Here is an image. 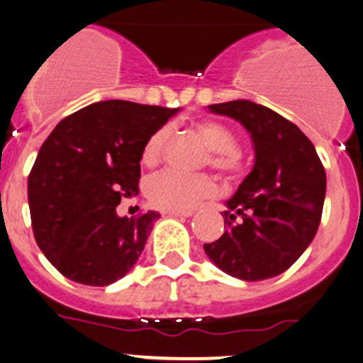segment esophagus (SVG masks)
I'll list each match as a JSON object with an SVG mask.
<instances>
[{
	"label": "esophagus",
	"instance_id": "esophagus-1",
	"mask_svg": "<svg viewBox=\"0 0 363 363\" xmlns=\"http://www.w3.org/2000/svg\"><path fill=\"white\" fill-rule=\"evenodd\" d=\"M162 214H164V216H180V218L185 216V218H189V216H192L194 211H192V209H190V211H171V209H164Z\"/></svg>",
	"mask_w": 363,
	"mask_h": 363
}]
</instances>
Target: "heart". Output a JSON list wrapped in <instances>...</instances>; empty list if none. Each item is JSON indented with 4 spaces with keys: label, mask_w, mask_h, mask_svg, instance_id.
<instances>
[{
    "label": "heart",
    "mask_w": 363,
    "mask_h": 363,
    "mask_svg": "<svg viewBox=\"0 0 363 363\" xmlns=\"http://www.w3.org/2000/svg\"><path fill=\"white\" fill-rule=\"evenodd\" d=\"M197 133L202 136L209 154V162L227 177H235L242 169V155L237 149V138L233 131L223 123L204 119L196 123ZM171 130L161 126L147 138L142 149V162L145 166H155L162 159L169 140ZM216 192V183L208 174H185L180 171L166 169L154 174L145 183V194L155 208L171 211L192 209L199 201L211 197Z\"/></svg>",
    "instance_id": "b5f03b06"
}]
</instances>
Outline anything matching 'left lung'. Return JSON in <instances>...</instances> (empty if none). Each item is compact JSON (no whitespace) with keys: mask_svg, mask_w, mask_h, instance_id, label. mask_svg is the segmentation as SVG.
<instances>
[{"mask_svg":"<svg viewBox=\"0 0 363 363\" xmlns=\"http://www.w3.org/2000/svg\"><path fill=\"white\" fill-rule=\"evenodd\" d=\"M239 121L255 145V166L227 201V230L206 255L225 274L247 282L272 279L294 264L320 225L325 169L294 123L249 100L209 105Z\"/></svg>","mask_w":363,"mask_h":363,"instance_id":"8db88e82","label":"left lung"}]
</instances>
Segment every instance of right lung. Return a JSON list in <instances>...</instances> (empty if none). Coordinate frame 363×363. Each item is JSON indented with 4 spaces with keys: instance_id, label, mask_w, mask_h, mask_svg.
I'll use <instances>...</instances> for the list:
<instances>
[{
    "instance_id": "1",
    "label": "right lung",
    "mask_w": 363,
    "mask_h": 363,
    "mask_svg": "<svg viewBox=\"0 0 363 363\" xmlns=\"http://www.w3.org/2000/svg\"><path fill=\"white\" fill-rule=\"evenodd\" d=\"M180 108L126 100L96 102L67 116L41 145L29 174L34 239L62 275L108 286L138 261L159 213H116L138 194L147 138Z\"/></svg>"
}]
</instances>
